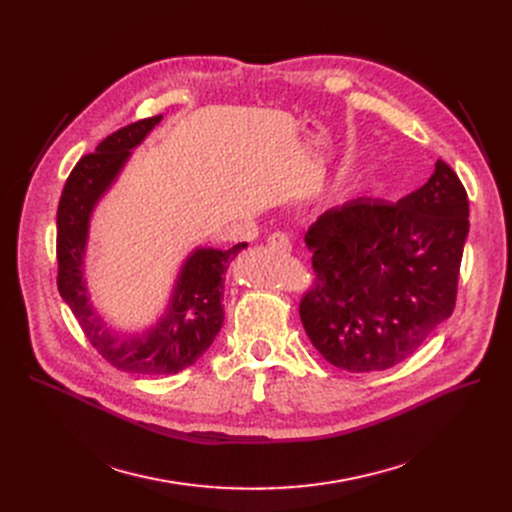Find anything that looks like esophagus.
Wrapping results in <instances>:
<instances>
[{"instance_id":"34e87169","label":"esophagus","mask_w":512,"mask_h":512,"mask_svg":"<svg viewBox=\"0 0 512 512\" xmlns=\"http://www.w3.org/2000/svg\"><path fill=\"white\" fill-rule=\"evenodd\" d=\"M267 245H270L276 251H282V253H288L292 249L290 238L286 234H282V232H274L270 238H267Z\"/></svg>"}]
</instances>
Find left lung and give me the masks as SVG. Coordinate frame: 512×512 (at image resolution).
I'll list each match as a JSON object with an SVG mask.
<instances>
[{
    "label": "left lung",
    "mask_w": 512,
    "mask_h": 512,
    "mask_svg": "<svg viewBox=\"0 0 512 512\" xmlns=\"http://www.w3.org/2000/svg\"><path fill=\"white\" fill-rule=\"evenodd\" d=\"M467 234V191L442 159L398 203L357 199L319 215L299 305L319 355L351 373L409 359L454 311Z\"/></svg>",
    "instance_id": "obj_1"
}]
</instances>
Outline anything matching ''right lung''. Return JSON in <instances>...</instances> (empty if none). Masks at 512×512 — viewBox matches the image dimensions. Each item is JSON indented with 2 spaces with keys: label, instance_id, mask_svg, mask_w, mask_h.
<instances>
[{
  "label": "right lung",
  "instance_id": "right-lung-1",
  "mask_svg": "<svg viewBox=\"0 0 512 512\" xmlns=\"http://www.w3.org/2000/svg\"><path fill=\"white\" fill-rule=\"evenodd\" d=\"M161 116L132 122L103 139L95 153L78 159L58 205V290L72 309L95 351L120 371L164 375L191 367L224 324V274L247 247L228 251L197 249L182 265L172 301L155 328L143 336H120L93 311L83 278L89 220L93 207L124 168L130 151L141 145Z\"/></svg>",
  "mask_w": 512,
  "mask_h": 512
}]
</instances>
